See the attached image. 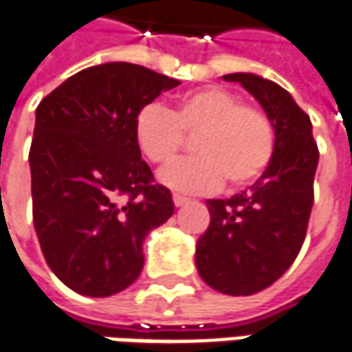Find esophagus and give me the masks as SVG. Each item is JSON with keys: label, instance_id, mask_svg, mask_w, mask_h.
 Listing matches in <instances>:
<instances>
[{"label": "esophagus", "instance_id": "1", "mask_svg": "<svg viewBox=\"0 0 352 352\" xmlns=\"http://www.w3.org/2000/svg\"><path fill=\"white\" fill-rule=\"evenodd\" d=\"M186 201H188V198H186V196H181V194H173V204H175L177 208H179V206H184Z\"/></svg>", "mask_w": 352, "mask_h": 352}]
</instances>
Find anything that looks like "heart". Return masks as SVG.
Wrapping results in <instances>:
<instances>
[{
  "instance_id": "1",
  "label": "heart",
  "mask_w": 352,
  "mask_h": 352,
  "mask_svg": "<svg viewBox=\"0 0 352 352\" xmlns=\"http://www.w3.org/2000/svg\"><path fill=\"white\" fill-rule=\"evenodd\" d=\"M142 154L154 164H169L194 139L198 156L179 160L160 171V181L183 192H211L223 184L242 188L269 168L276 131L259 108L221 87H206L181 97L173 110L146 104L135 120Z\"/></svg>"
}]
</instances>
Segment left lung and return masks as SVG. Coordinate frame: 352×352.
I'll return each instance as SVG.
<instances>
[{"mask_svg":"<svg viewBox=\"0 0 352 352\" xmlns=\"http://www.w3.org/2000/svg\"><path fill=\"white\" fill-rule=\"evenodd\" d=\"M259 100L276 148L255 183L227 200H208L211 221L196 244L201 280L227 296H252L289 269L303 245L314 201L318 146L311 120L286 89L255 74H227Z\"/></svg>","mask_w":352,"mask_h":352,"instance_id":"obj_1","label":"left lung"}]
</instances>
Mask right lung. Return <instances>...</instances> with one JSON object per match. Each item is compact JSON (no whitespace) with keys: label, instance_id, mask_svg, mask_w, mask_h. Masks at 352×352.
Masks as SVG:
<instances>
[{"label":"right lung","instance_id":"1","mask_svg":"<svg viewBox=\"0 0 352 352\" xmlns=\"http://www.w3.org/2000/svg\"><path fill=\"white\" fill-rule=\"evenodd\" d=\"M179 82L131 63L74 74L36 110L32 213L49 269L66 286L108 297L131 286L142 242L175 206L141 160L135 120Z\"/></svg>","mask_w":352,"mask_h":352}]
</instances>
